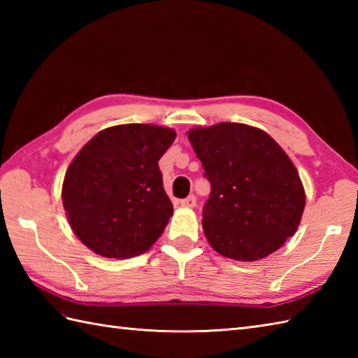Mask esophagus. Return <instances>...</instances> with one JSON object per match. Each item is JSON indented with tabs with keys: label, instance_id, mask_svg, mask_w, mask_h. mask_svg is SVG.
Returning a JSON list of instances; mask_svg holds the SVG:
<instances>
[{
	"label": "esophagus",
	"instance_id": "1",
	"mask_svg": "<svg viewBox=\"0 0 358 358\" xmlns=\"http://www.w3.org/2000/svg\"><path fill=\"white\" fill-rule=\"evenodd\" d=\"M195 204H196L195 195H189L187 199L181 200V206H183V208H195Z\"/></svg>",
	"mask_w": 358,
	"mask_h": 358
}]
</instances>
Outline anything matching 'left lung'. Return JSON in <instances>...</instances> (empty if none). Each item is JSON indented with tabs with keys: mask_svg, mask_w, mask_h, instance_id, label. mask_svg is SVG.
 Wrapping results in <instances>:
<instances>
[{
	"mask_svg": "<svg viewBox=\"0 0 358 358\" xmlns=\"http://www.w3.org/2000/svg\"><path fill=\"white\" fill-rule=\"evenodd\" d=\"M187 138L212 189L203 208L209 245L240 262L260 260L283 246L300 224L306 195L275 140L240 123L195 127Z\"/></svg>",
	"mask_w": 358,
	"mask_h": 358,
	"instance_id": "left-lung-1",
	"label": "left lung"
}]
</instances>
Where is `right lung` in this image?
<instances>
[{
    "instance_id": "obj_1",
    "label": "right lung",
    "mask_w": 358,
    "mask_h": 358,
    "mask_svg": "<svg viewBox=\"0 0 358 358\" xmlns=\"http://www.w3.org/2000/svg\"><path fill=\"white\" fill-rule=\"evenodd\" d=\"M173 129L121 124L85 144L63 181V204L75 235L108 258H131L154 245L172 217L158 159Z\"/></svg>"
}]
</instances>
